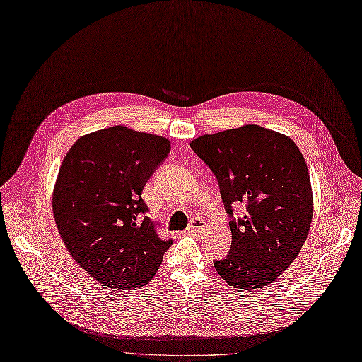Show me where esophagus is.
<instances>
[{"label": "esophagus", "instance_id": "1", "mask_svg": "<svg viewBox=\"0 0 362 362\" xmlns=\"http://www.w3.org/2000/svg\"><path fill=\"white\" fill-rule=\"evenodd\" d=\"M206 228H207L206 220L201 218V217H195L191 222V225L187 226V232H189V233H201V232L206 230Z\"/></svg>", "mask_w": 362, "mask_h": 362}]
</instances>
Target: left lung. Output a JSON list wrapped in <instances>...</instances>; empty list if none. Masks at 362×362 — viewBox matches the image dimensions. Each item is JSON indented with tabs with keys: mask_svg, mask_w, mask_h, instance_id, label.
Returning a JSON list of instances; mask_svg holds the SVG:
<instances>
[{
	"mask_svg": "<svg viewBox=\"0 0 362 362\" xmlns=\"http://www.w3.org/2000/svg\"><path fill=\"white\" fill-rule=\"evenodd\" d=\"M191 148L218 182L226 211L245 202L229 223L230 251L214 268L240 290L269 286L300 253L313 216L309 170L293 140L257 124L204 134Z\"/></svg>",
	"mask_w": 362,
	"mask_h": 362,
	"instance_id": "8db88e82",
	"label": "left lung"
}]
</instances>
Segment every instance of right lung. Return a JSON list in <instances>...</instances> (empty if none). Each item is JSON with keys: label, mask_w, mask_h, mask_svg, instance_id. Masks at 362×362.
<instances>
[{"label": "right lung", "mask_w": 362, "mask_h": 362, "mask_svg": "<svg viewBox=\"0 0 362 362\" xmlns=\"http://www.w3.org/2000/svg\"><path fill=\"white\" fill-rule=\"evenodd\" d=\"M170 148L163 136L115 125L81 136L62 161L52 197L59 235L105 287L146 286L173 244L158 238L142 199Z\"/></svg>", "instance_id": "add662e5"}]
</instances>
